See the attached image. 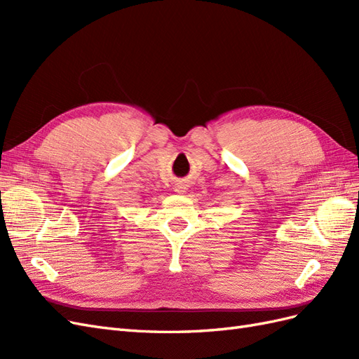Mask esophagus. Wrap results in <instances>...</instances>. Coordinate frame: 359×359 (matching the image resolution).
Instances as JSON below:
<instances>
[{
	"label": "esophagus",
	"mask_w": 359,
	"mask_h": 359,
	"mask_svg": "<svg viewBox=\"0 0 359 359\" xmlns=\"http://www.w3.org/2000/svg\"><path fill=\"white\" fill-rule=\"evenodd\" d=\"M173 189H175L177 193L182 194V193L187 191V184L182 182V181H178V182H175V186H173Z\"/></svg>",
	"instance_id": "1"
}]
</instances>
